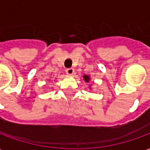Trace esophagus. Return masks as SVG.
Here are the masks:
<instances>
[{
  "label": "esophagus",
  "mask_w": 150,
  "mask_h": 150,
  "mask_svg": "<svg viewBox=\"0 0 150 150\" xmlns=\"http://www.w3.org/2000/svg\"><path fill=\"white\" fill-rule=\"evenodd\" d=\"M74 69L73 68H67L66 70V73L68 75H72L74 74Z\"/></svg>",
  "instance_id": "34e87169"
}]
</instances>
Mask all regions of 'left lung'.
<instances>
[{
    "instance_id": "obj_1",
    "label": "left lung",
    "mask_w": 150,
    "mask_h": 150,
    "mask_svg": "<svg viewBox=\"0 0 150 150\" xmlns=\"http://www.w3.org/2000/svg\"><path fill=\"white\" fill-rule=\"evenodd\" d=\"M83 79H84L85 82H87V83L90 81V77H89V75H83Z\"/></svg>"
}]
</instances>
